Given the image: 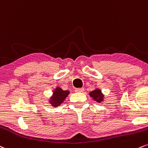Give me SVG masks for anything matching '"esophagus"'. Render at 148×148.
Returning <instances> with one entry per match:
<instances>
[{"mask_svg":"<svg viewBox=\"0 0 148 148\" xmlns=\"http://www.w3.org/2000/svg\"><path fill=\"white\" fill-rule=\"evenodd\" d=\"M75 92H83L84 91V88H75Z\"/></svg>","mask_w":148,"mask_h":148,"instance_id":"esophagus-1","label":"esophagus"}]
</instances>
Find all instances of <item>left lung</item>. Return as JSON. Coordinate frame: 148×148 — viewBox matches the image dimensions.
I'll return each instance as SVG.
<instances>
[{
	"instance_id": "8db88e82",
	"label": "left lung",
	"mask_w": 148,
	"mask_h": 148,
	"mask_svg": "<svg viewBox=\"0 0 148 148\" xmlns=\"http://www.w3.org/2000/svg\"><path fill=\"white\" fill-rule=\"evenodd\" d=\"M89 95L90 96L93 98V100L97 101V102H101L102 101H103L104 100V95H102L101 91H100V89H98V88L90 92Z\"/></svg>"
}]
</instances>
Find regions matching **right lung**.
<instances>
[{
    "mask_svg": "<svg viewBox=\"0 0 148 148\" xmlns=\"http://www.w3.org/2000/svg\"><path fill=\"white\" fill-rule=\"evenodd\" d=\"M69 91H64L60 87H57L53 91V96L50 98V102L53 107H57L60 105L69 95Z\"/></svg>",
    "mask_w": 148,
    "mask_h": 148,
    "instance_id": "right-lung-1",
    "label": "right lung"
}]
</instances>
